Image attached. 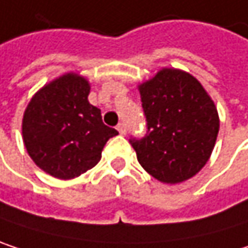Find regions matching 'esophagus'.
Returning a JSON list of instances; mask_svg holds the SVG:
<instances>
[{
  "label": "esophagus",
  "mask_w": 248,
  "mask_h": 248,
  "mask_svg": "<svg viewBox=\"0 0 248 248\" xmlns=\"http://www.w3.org/2000/svg\"><path fill=\"white\" fill-rule=\"evenodd\" d=\"M116 129L119 130L121 135H124V133H126V126H124V124H119L116 126Z\"/></svg>",
  "instance_id": "34e87169"
}]
</instances>
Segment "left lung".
<instances>
[{
  "label": "left lung",
  "mask_w": 248,
  "mask_h": 248,
  "mask_svg": "<svg viewBox=\"0 0 248 248\" xmlns=\"http://www.w3.org/2000/svg\"><path fill=\"white\" fill-rule=\"evenodd\" d=\"M146 135L129 142L143 170L161 182H182L208 161L218 135V113L201 83L164 69L139 87Z\"/></svg>",
  "instance_id": "left-lung-1"
}]
</instances>
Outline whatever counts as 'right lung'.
<instances>
[{
    "mask_svg": "<svg viewBox=\"0 0 248 248\" xmlns=\"http://www.w3.org/2000/svg\"><path fill=\"white\" fill-rule=\"evenodd\" d=\"M86 78L69 73L31 99L23 119L28 155L47 173L72 179L93 168L118 130L103 124L100 109L87 100Z\"/></svg>",
    "mask_w": 248,
    "mask_h": 248,
    "instance_id": "obj_1",
    "label": "right lung"
}]
</instances>
